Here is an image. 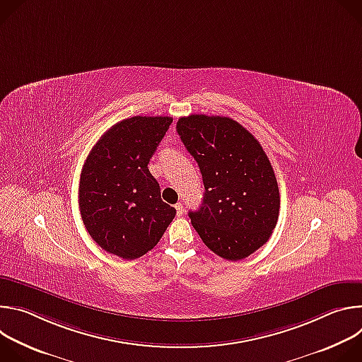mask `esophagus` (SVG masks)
Instances as JSON below:
<instances>
[{
    "label": "esophagus",
    "mask_w": 362,
    "mask_h": 362,
    "mask_svg": "<svg viewBox=\"0 0 362 362\" xmlns=\"http://www.w3.org/2000/svg\"><path fill=\"white\" fill-rule=\"evenodd\" d=\"M175 208H176V214H177V216H182V215L185 214V209H183L182 203H177V204L175 206Z\"/></svg>",
    "instance_id": "1"
}]
</instances>
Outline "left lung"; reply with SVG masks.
<instances>
[{
    "instance_id": "8db88e82",
    "label": "left lung",
    "mask_w": 362,
    "mask_h": 362,
    "mask_svg": "<svg viewBox=\"0 0 362 362\" xmlns=\"http://www.w3.org/2000/svg\"><path fill=\"white\" fill-rule=\"evenodd\" d=\"M176 130L202 173L204 196L189 212L203 243L228 261L264 246L279 216V189L272 165L257 141L229 117L192 115Z\"/></svg>"
}]
</instances>
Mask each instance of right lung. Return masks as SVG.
<instances>
[{
	"instance_id": "right-lung-1",
	"label": "right lung",
	"mask_w": 362,
	"mask_h": 362,
	"mask_svg": "<svg viewBox=\"0 0 362 362\" xmlns=\"http://www.w3.org/2000/svg\"><path fill=\"white\" fill-rule=\"evenodd\" d=\"M173 119L134 116L112 126L84 162L78 206L93 240L132 261L158 245L176 209L160 197L148 162Z\"/></svg>"
}]
</instances>
